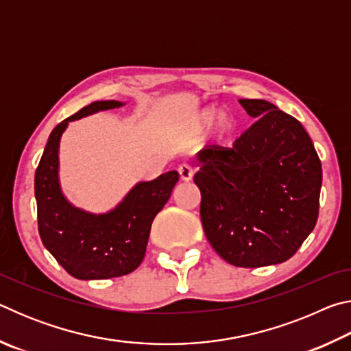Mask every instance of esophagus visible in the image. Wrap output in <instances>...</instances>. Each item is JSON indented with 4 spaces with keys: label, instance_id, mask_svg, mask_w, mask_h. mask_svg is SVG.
I'll return each instance as SVG.
<instances>
[{
    "label": "esophagus",
    "instance_id": "obj_1",
    "mask_svg": "<svg viewBox=\"0 0 351 351\" xmlns=\"http://www.w3.org/2000/svg\"><path fill=\"white\" fill-rule=\"evenodd\" d=\"M178 173H180V178L182 181H190L192 180V176H193V169H192V165H189V164H181L180 167H178Z\"/></svg>",
    "mask_w": 351,
    "mask_h": 351
}]
</instances>
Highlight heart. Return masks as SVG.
I'll list each match as a JSON object with an SVG mask.
<instances>
[{"label":"heart","instance_id":"obj_1","mask_svg":"<svg viewBox=\"0 0 351 351\" xmlns=\"http://www.w3.org/2000/svg\"><path fill=\"white\" fill-rule=\"evenodd\" d=\"M218 121V128L221 136H229L234 132L235 128V122L234 119L229 114H223V111L219 108H207L204 111H201L198 117H197V128L199 132H204V130H209L213 127V123Z\"/></svg>","mask_w":351,"mask_h":351}]
</instances>
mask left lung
Returning <instances> with one entry per match:
<instances>
[{"mask_svg":"<svg viewBox=\"0 0 351 351\" xmlns=\"http://www.w3.org/2000/svg\"><path fill=\"white\" fill-rule=\"evenodd\" d=\"M257 119L232 148L197 153L201 223L223 260L240 268L293 257L319 215L322 165L313 141L293 116L261 99H240Z\"/></svg>","mask_w":351,"mask_h":351,"instance_id":"left-lung-1","label":"left lung"}]
</instances>
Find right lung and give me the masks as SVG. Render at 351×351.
I'll use <instances>...</instances> for the list:
<instances>
[{
	"mask_svg": "<svg viewBox=\"0 0 351 351\" xmlns=\"http://www.w3.org/2000/svg\"><path fill=\"white\" fill-rule=\"evenodd\" d=\"M123 105L117 100H97L64 119L49 134L35 171L41 241L64 271L80 280L121 277L138 268L145 257L153 219L180 180L178 171L171 170L153 181H141L105 213L86 212L66 199L58 178V148L68 123Z\"/></svg>",
	"mask_w": 351,
	"mask_h": 351,
	"instance_id": "add662e5",
	"label": "right lung"
}]
</instances>
